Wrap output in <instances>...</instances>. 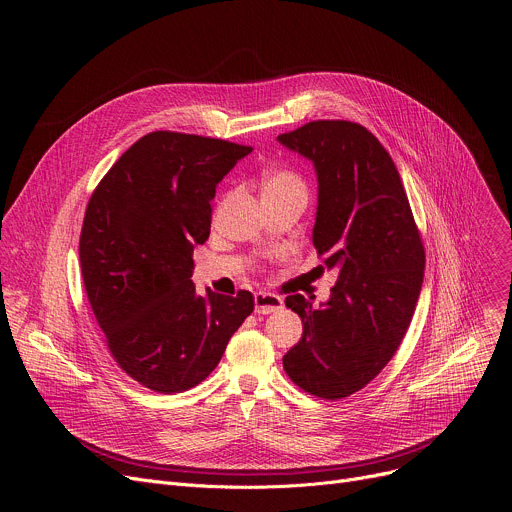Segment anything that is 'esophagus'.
<instances>
[{
	"instance_id": "34e87169",
	"label": "esophagus",
	"mask_w": 512,
	"mask_h": 512,
	"mask_svg": "<svg viewBox=\"0 0 512 512\" xmlns=\"http://www.w3.org/2000/svg\"><path fill=\"white\" fill-rule=\"evenodd\" d=\"M283 310V300L275 294H269V291H259L255 294V312L257 314H273Z\"/></svg>"
}]
</instances>
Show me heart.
<instances>
[{
	"instance_id": "obj_1",
	"label": "heart",
	"mask_w": 512,
	"mask_h": 512,
	"mask_svg": "<svg viewBox=\"0 0 512 512\" xmlns=\"http://www.w3.org/2000/svg\"><path fill=\"white\" fill-rule=\"evenodd\" d=\"M267 192H304L306 194V184L296 172L279 168V170H271L263 178V194Z\"/></svg>"
}]
</instances>
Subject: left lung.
Instances as JSON below:
<instances>
[{
  "label": "left lung",
  "instance_id": "8db88e82",
  "mask_svg": "<svg viewBox=\"0 0 512 512\" xmlns=\"http://www.w3.org/2000/svg\"><path fill=\"white\" fill-rule=\"evenodd\" d=\"M277 139L314 162V247L326 267L338 269L322 308L300 294L285 298L304 334L283 356V369L302 391L338 401L367 387L401 346L425 249L397 166L367 127L318 119Z\"/></svg>",
  "mask_w": 512,
  "mask_h": 512
}]
</instances>
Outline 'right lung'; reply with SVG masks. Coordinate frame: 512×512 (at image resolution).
Returning a JSON list of instances; mask_svg holds the SVG:
<instances>
[{
	"mask_svg": "<svg viewBox=\"0 0 512 512\" xmlns=\"http://www.w3.org/2000/svg\"><path fill=\"white\" fill-rule=\"evenodd\" d=\"M251 145L178 131L139 137L85 210L87 298L119 369L156 393L202 383L253 312L251 291L196 296L192 251L210 235L216 184Z\"/></svg>",
	"mask_w": 512,
	"mask_h": 512,
	"instance_id": "add662e5",
	"label": "right lung"
}]
</instances>
